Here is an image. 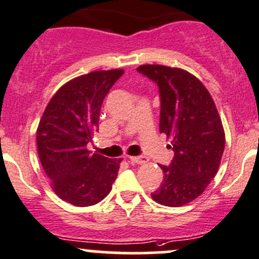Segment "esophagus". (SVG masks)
<instances>
[{
	"label": "esophagus",
	"instance_id": "obj_1",
	"mask_svg": "<svg viewBox=\"0 0 259 259\" xmlns=\"http://www.w3.org/2000/svg\"><path fill=\"white\" fill-rule=\"evenodd\" d=\"M130 161L135 164H145L148 161V158L143 155H138V156H130Z\"/></svg>",
	"mask_w": 259,
	"mask_h": 259
}]
</instances>
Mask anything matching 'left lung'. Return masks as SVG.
<instances>
[{
    "label": "left lung",
    "instance_id": "1",
    "mask_svg": "<svg viewBox=\"0 0 259 259\" xmlns=\"http://www.w3.org/2000/svg\"><path fill=\"white\" fill-rule=\"evenodd\" d=\"M138 71L158 85L159 130L173 138L174 158L160 165L164 179L151 198L166 207H182L199 197L215 177L226 137L210 94L194 75L177 67L142 65Z\"/></svg>",
    "mask_w": 259,
    "mask_h": 259
}]
</instances>
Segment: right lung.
<instances>
[{
	"label": "right lung",
	"instance_id": "1",
	"mask_svg": "<svg viewBox=\"0 0 259 259\" xmlns=\"http://www.w3.org/2000/svg\"><path fill=\"white\" fill-rule=\"evenodd\" d=\"M122 70L94 71L57 90L37 127L41 165L54 192L76 207L101 202L110 193L121 159L88 150L99 130L100 109Z\"/></svg>",
	"mask_w": 259,
	"mask_h": 259
}]
</instances>
